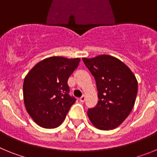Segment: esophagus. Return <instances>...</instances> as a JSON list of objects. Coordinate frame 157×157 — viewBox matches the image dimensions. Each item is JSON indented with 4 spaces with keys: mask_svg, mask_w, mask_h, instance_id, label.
<instances>
[{
    "mask_svg": "<svg viewBox=\"0 0 157 157\" xmlns=\"http://www.w3.org/2000/svg\"><path fill=\"white\" fill-rule=\"evenodd\" d=\"M85 100H86L85 95H82L81 98H80V101H81V102H84V101H85Z\"/></svg>",
    "mask_w": 157,
    "mask_h": 157,
    "instance_id": "obj_1",
    "label": "esophagus"
}]
</instances>
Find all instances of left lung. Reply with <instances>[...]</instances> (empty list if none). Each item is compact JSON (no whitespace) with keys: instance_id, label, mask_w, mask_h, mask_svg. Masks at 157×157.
Returning a JSON list of instances; mask_svg holds the SVG:
<instances>
[{"instance_id":"1","label":"left lung","mask_w":157,"mask_h":157,"mask_svg":"<svg viewBox=\"0 0 157 157\" xmlns=\"http://www.w3.org/2000/svg\"><path fill=\"white\" fill-rule=\"evenodd\" d=\"M82 61L95 78L98 91V104L87 112L91 123L100 130L116 128L134 108L138 94L135 76L114 56L101 55Z\"/></svg>"}]
</instances>
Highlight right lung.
<instances>
[{
  "instance_id": "add662e5",
  "label": "right lung",
  "mask_w": 157,
  "mask_h": 157,
  "mask_svg": "<svg viewBox=\"0 0 157 157\" xmlns=\"http://www.w3.org/2000/svg\"><path fill=\"white\" fill-rule=\"evenodd\" d=\"M79 58L52 56L30 71L23 82V99L27 112L40 127H59L76 99L69 94L67 80L78 67Z\"/></svg>"
}]
</instances>
